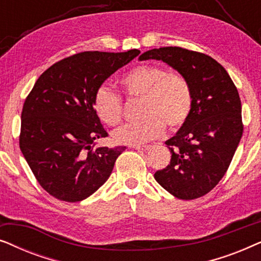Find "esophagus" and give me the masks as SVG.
<instances>
[{
  "label": "esophagus",
  "mask_w": 261,
  "mask_h": 261,
  "mask_svg": "<svg viewBox=\"0 0 261 261\" xmlns=\"http://www.w3.org/2000/svg\"><path fill=\"white\" fill-rule=\"evenodd\" d=\"M133 148L138 149V151H148V149L151 148V146H148V145H145V146L137 145V146H133Z\"/></svg>",
  "instance_id": "esophagus-1"
}]
</instances>
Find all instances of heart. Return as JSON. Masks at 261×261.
<instances>
[{"label": "heart", "mask_w": 261, "mask_h": 261, "mask_svg": "<svg viewBox=\"0 0 261 261\" xmlns=\"http://www.w3.org/2000/svg\"><path fill=\"white\" fill-rule=\"evenodd\" d=\"M121 85L129 97L141 99L140 121L124 124L113 133L121 145H141L158 138L167 127L174 130L190 115L192 94L185 78L159 66L140 65L124 74ZM95 112L102 122L116 126L122 119L120 96L108 85L97 88L94 96Z\"/></svg>", "instance_id": "obj_1"}]
</instances>
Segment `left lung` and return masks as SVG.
<instances>
[{
    "label": "left lung",
    "instance_id": "1",
    "mask_svg": "<svg viewBox=\"0 0 261 261\" xmlns=\"http://www.w3.org/2000/svg\"><path fill=\"white\" fill-rule=\"evenodd\" d=\"M162 60L190 85V115L165 144L170 164L154 178L174 197L195 199L208 194L230 165L244 126L238 89L224 67L203 53L181 47L153 48L139 60Z\"/></svg>",
    "mask_w": 261,
    "mask_h": 261
}]
</instances>
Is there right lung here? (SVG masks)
<instances>
[{
    "label": "right lung",
    "mask_w": 261,
    "mask_h": 261,
    "mask_svg": "<svg viewBox=\"0 0 261 261\" xmlns=\"http://www.w3.org/2000/svg\"><path fill=\"white\" fill-rule=\"evenodd\" d=\"M139 53H77L53 64L35 82L21 113L20 149L53 197L83 201L109 178L126 147H95V140L108 133L95 112L94 96Z\"/></svg>",
    "instance_id": "add662e5"
}]
</instances>
